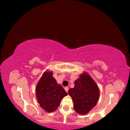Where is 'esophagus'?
<instances>
[{
	"instance_id": "34e87169",
	"label": "esophagus",
	"mask_w": 130,
	"mask_h": 130,
	"mask_svg": "<svg viewBox=\"0 0 130 130\" xmlns=\"http://www.w3.org/2000/svg\"><path fill=\"white\" fill-rule=\"evenodd\" d=\"M65 91L67 92V93H68V90H69V88H68V87H65Z\"/></svg>"
}]
</instances>
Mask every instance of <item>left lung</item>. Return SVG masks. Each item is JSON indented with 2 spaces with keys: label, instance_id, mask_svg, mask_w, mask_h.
<instances>
[{
  "label": "left lung",
  "instance_id": "1",
  "mask_svg": "<svg viewBox=\"0 0 130 130\" xmlns=\"http://www.w3.org/2000/svg\"><path fill=\"white\" fill-rule=\"evenodd\" d=\"M73 102L75 111L80 115H86L96 105L100 98L98 85L86 72L74 82L73 88L68 91Z\"/></svg>",
  "mask_w": 130,
  "mask_h": 130
}]
</instances>
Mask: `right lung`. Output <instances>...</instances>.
Wrapping results in <instances>:
<instances>
[{
    "label": "right lung",
    "mask_w": 130,
    "mask_h": 130,
    "mask_svg": "<svg viewBox=\"0 0 130 130\" xmlns=\"http://www.w3.org/2000/svg\"><path fill=\"white\" fill-rule=\"evenodd\" d=\"M36 98L40 107L47 112H53L60 105L61 101L68 93L57 83L52 71H45L37 83Z\"/></svg>",
    "instance_id": "add662e5"
}]
</instances>
